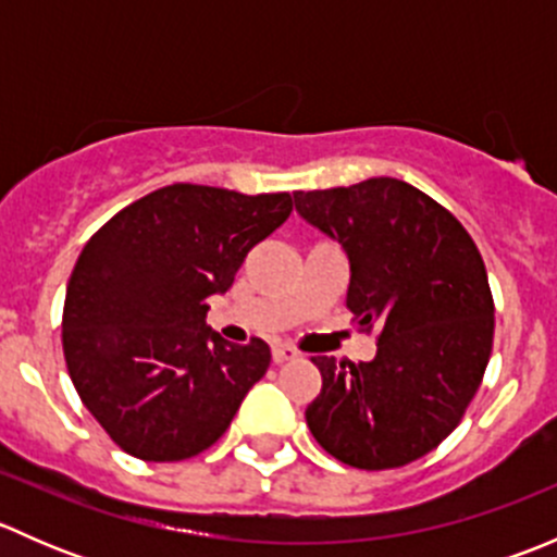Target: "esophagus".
Masks as SVG:
<instances>
[{"label":"esophagus","instance_id":"1","mask_svg":"<svg viewBox=\"0 0 557 557\" xmlns=\"http://www.w3.org/2000/svg\"><path fill=\"white\" fill-rule=\"evenodd\" d=\"M301 352L296 350V347H290V345H274L272 347V361L274 363H285V361H296V358H299Z\"/></svg>","mask_w":557,"mask_h":557}]
</instances>
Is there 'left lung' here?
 <instances>
[{"label":"left lung","instance_id":"1","mask_svg":"<svg viewBox=\"0 0 557 557\" xmlns=\"http://www.w3.org/2000/svg\"><path fill=\"white\" fill-rule=\"evenodd\" d=\"M296 212L350 261L347 310L380 325L377 356L312 358L323 387L305 418L356 469L412 463L460 423L493 347V296L474 239L453 212L396 177L296 190Z\"/></svg>","mask_w":557,"mask_h":557}]
</instances>
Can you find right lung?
<instances>
[{"label":"right lung","mask_w":557,"mask_h":557,"mask_svg":"<svg viewBox=\"0 0 557 557\" xmlns=\"http://www.w3.org/2000/svg\"><path fill=\"white\" fill-rule=\"evenodd\" d=\"M290 194L174 183L88 239L66 285L61 339L75 391L121 450L170 463L215 445L272 352L207 325L245 256L288 221Z\"/></svg>","instance_id":"1"}]
</instances>
